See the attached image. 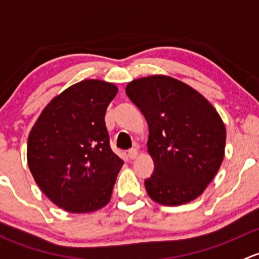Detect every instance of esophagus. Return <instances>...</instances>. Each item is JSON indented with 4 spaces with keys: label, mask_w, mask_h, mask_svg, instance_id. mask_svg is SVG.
I'll return each instance as SVG.
<instances>
[{
    "label": "esophagus",
    "mask_w": 259,
    "mask_h": 259,
    "mask_svg": "<svg viewBox=\"0 0 259 259\" xmlns=\"http://www.w3.org/2000/svg\"><path fill=\"white\" fill-rule=\"evenodd\" d=\"M137 156H138V149L137 148L130 149V151H128V158L130 159H136V158H137Z\"/></svg>",
    "instance_id": "obj_1"
}]
</instances>
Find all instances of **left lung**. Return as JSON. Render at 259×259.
<instances>
[{
  "mask_svg": "<svg viewBox=\"0 0 259 259\" xmlns=\"http://www.w3.org/2000/svg\"><path fill=\"white\" fill-rule=\"evenodd\" d=\"M130 100L148 123L147 151L154 172L146 191L163 206H181L201 196L217 175L226 147L222 118L198 91L164 74L133 79Z\"/></svg>",
  "mask_w": 259,
  "mask_h": 259,
  "instance_id": "left-lung-1",
  "label": "left lung"
}]
</instances>
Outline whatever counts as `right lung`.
Returning <instances> with one entry per match:
<instances>
[{
  "mask_svg": "<svg viewBox=\"0 0 259 259\" xmlns=\"http://www.w3.org/2000/svg\"><path fill=\"white\" fill-rule=\"evenodd\" d=\"M117 92L101 79L72 84L51 100L28 135L33 180L67 212H95L111 201L123 161L110 147L105 114Z\"/></svg>",
  "mask_w": 259,
  "mask_h": 259,
  "instance_id": "1",
  "label": "right lung"
}]
</instances>
